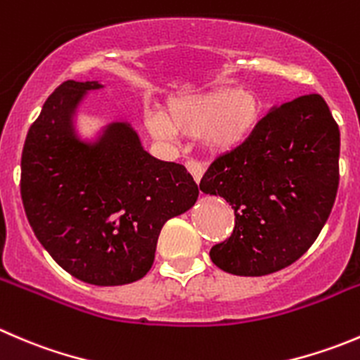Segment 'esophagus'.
<instances>
[{"mask_svg": "<svg viewBox=\"0 0 360 360\" xmlns=\"http://www.w3.org/2000/svg\"><path fill=\"white\" fill-rule=\"evenodd\" d=\"M184 165H186V170L191 174V177H193L197 183H200V179L204 177V172H205L204 163L198 162V160H188Z\"/></svg>", "mask_w": 360, "mask_h": 360, "instance_id": "1", "label": "esophagus"}]
</instances>
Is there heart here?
Here are the masks:
<instances>
[{
  "label": "heart",
  "instance_id": "b5f03b06",
  "mask_svg": "<svg viewBox=\"0 0 360 360\" xmlns=\"http://www.w3.org/2000/svg\"><path fill=\"white\" fill-rule=\"evenodd\" d=\"M165 120L149 116L148 130L158 139H170L172 130L198 137L214 153L232 151L258 127L260 98L250 89L221 87L202 95L176 98L167 105Z\"/></svg>",
  "mask_w": 360,
  "mask_h": 360
}]
</instances>
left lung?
I'll return each mask as SVG.
<instances>
[{"label": "left lung", "mask_w": 360, "mask_h": 360, "mask_svg": "<svg viewBox=\"0 0 360 360\" xmlns=\"http://www.w3.org/2000/svg\"><path fill=\"white\" fill-rule=\"evenodd\" d=\"M340 184V127L326 100L302 95L265 114L240 146L219 155L200 190L233 209L229 239L209 257L239 276L288 267L322 232Z\"/></svg>", "instance_id": "1"}]
</instances>
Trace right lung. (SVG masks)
Here are the masks:
<instances>
[{
	"instance_id": "obj_1",
	"label": "right lung",
	"mask_w": 360,
	"mask_h": 360,
	"mask_svg": "<svg viewBox=\"0 0 360 360\" xmlns=\"http://www.w3.org/2000/svg\"><path fill=\"white\" fill-rule=\"evenodd\" d=\"M96 80H66L27 131L20 197L41 246L66 273L98 287L134 283L155 262L160 230L188 211L198 186L183 165L144 151L128 124L98 146L75 139L70 114Z\"/></svg>"
}]
</instances>
